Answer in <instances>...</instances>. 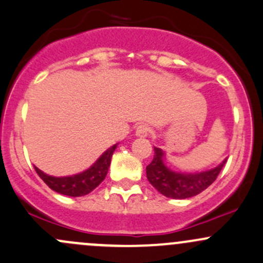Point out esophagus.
<instances>
[{
	"label": "esophagus",
	"mask_w": 263,
	"mask_h": 263,
	"mask_svg": "<svg viewBox=\"0 0 263 263\" xmlns=\"http://www.w3.org/2000/svg\"><path fill=\"white\" fill-rule=\"evenodd\" d=\"M137 137H146L148 135V127L146 124H140L136 127V132H135Z\"/></svg>",
	"instance_id": "obj_1"
}]
</instances>
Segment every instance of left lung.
I'll use <instances>...</instances> for the list:
<instances>
[{"label": "left lung", "mask_w": 263, "mask_h": 263, "mask_svg": "<svg viewBox=\"0 0 263 263\" xmlns=\"http://www.w3.org/2000/svg\"><path fill=\"white\" fill-rule=\"evenodd\" d=\"M154 159L146 166V175L157 192L171 199H186L198 195L214 182L227 162L226 159L218 166L200 173H180L171 170L165 164L161 148L154 147Z\"/></svg>", "instance_id": "1"}]
</instances>
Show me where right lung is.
I'll use <instances>...</instances> for the list:
<instances>
[{"label": "right lung", "mask_w": 263, "mask_h": 263, "mask_svg": "<svg viewBox=\"0 0 263 263\" xmlns=\"http://www.w3.org/2000/svg\"><path fill=\"white\" fill-rule=\"evenodd\" d=\"M116 147H117V143L109 147L107 151H104L89 168L76 174V175L57 178V176L48 175L36 166H35V170L44 182L54 192L63 195H68V197H83V195L89 194L104 180L107 173H108L110 159H112Z\"/></svg>", "instance_id": "obj_1"}]
</instances>
